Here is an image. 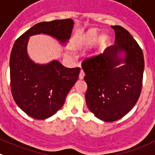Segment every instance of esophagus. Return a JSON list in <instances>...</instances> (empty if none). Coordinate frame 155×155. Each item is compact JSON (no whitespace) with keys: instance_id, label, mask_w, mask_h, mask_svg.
<instances>
[{"instance_id":"obj_1","label":"esophagus","mask_w":155,"mask_h":155,"mask_svg":"<svg viewBox=\"0 0 155 155\" xmlns=\"http://www.w3.org/2000/svg\"><path fill=\"white\" fill-rule=\"evenodd\" d=\"M84 76H85V72H83V69H81L80 72H79V79H83V78H84Z\"/></svg>"}]
</instances>
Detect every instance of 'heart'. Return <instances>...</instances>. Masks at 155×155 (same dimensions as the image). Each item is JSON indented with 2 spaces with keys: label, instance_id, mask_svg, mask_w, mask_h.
Instances as JSON below:
<instances>
[{
  "label": "heart",
  "instance_id": "heart-1",
  "mask_svg": "<svg viewBox=\"0 0 155 155\" xmlns=\"http://www.w3.org/2000/svg\"><path fill=\"white\" fill-rule=\"evenodd\" d=\"M98 37V31L97 30H95V29H91L89 31H87L86 35L83 37V40H82L83 45L85 47L93 45L97 41V39H98L97 42H98V45L100 46H104V45L108 42V36L106 35H103L100 36L99 38Z\"/></svg>",
  "mask_w": 155,
  "mask_h": 155
}]
</instances>
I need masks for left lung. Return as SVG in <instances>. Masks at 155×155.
Masks as SVG:
<instances>
[{
	"label": "left lung",
	"mask_w": 155,
	"mask_h": 155,
	"mask_svg": "<svg viewBox=\"0 0 155 155\" xmlns=\"http://www.w3.org/2000/svg\"><path fill=\"white\" fill-rule=\"evenodd\" d=\"M111 28L115 44L82 63L88 108L106 122L120 119L134 107L141 92L144 69L143 51L129 31L119 25ZM122 53L124 57H120Z\"/></svg>",
	"instance_id": "1"
}]
</instances>
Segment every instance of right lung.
<instances>
[{
    "label": "right lung",
    "instance_id": "add662e5",
    "mask_svg": "<svg viewBox=\"0 0 155 155\" xmlns=\"http://www.w3.org/2000/svg\"><path fill=\"white\" fill-rule=\"evenodd\" d=\"M73 25L70 18L40 22L14 44L10 57L12 96L17 105L35 119H47L62 108L79 78L80 68H66L57 60L45 65L35 63L28 55L29 37L48 35L64 45L70 38Z\"/></svg>",
    "mask_w": 155,
    "mask_h": 155
}]
</instances>
